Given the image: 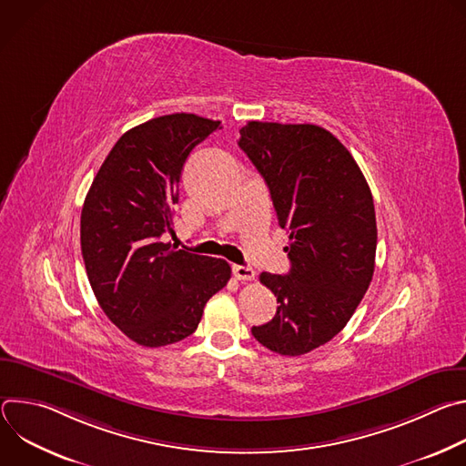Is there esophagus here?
<instances>
[{
    "mask_svg": "<svg viewBox=\"0 0 466 466\" xmlns=\"http://www.w3.org/2000/svg\"><path fill=\"white\" fill-rule=\"evenodd\" d=\"M232 273L238 280L241 282H248V280H254L256 277V271L252 268H248V265H234L232 268Z\"/></svg>",
    "mask_w": 466,
    "mask_h": 466,
    "instance_id": "34e87169",
    "label": "esophagus"
}]
</instances>
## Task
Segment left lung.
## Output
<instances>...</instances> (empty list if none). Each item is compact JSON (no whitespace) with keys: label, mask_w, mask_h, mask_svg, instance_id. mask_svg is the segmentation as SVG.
Returning a JSON list of instances; mask_svg holds the SVG:
<instances>
[{"label":"left lung","mask_w":466,"mask_h":466,"mask_svg":"<svg viewBox=\"0 0 466 466\" xmlns=\"http://www.w3.org/2000/svg\"><path fill=\"white\" fill-rule=\"evenodd\" d=\"M239 135L289 232V273L259 275L277 297V315L252 326V336L282 356L308 354L339 334L369 289L378 241L372 193L349 149L319 125L248 121Z\"/></svg>","instance_id":"left-lung-1"}]
</instances>
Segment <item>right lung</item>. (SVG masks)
Here are the masks:
<instances>
[{
    "label": "right lung",
    "mask_w": 466,
    "mask_h": 466,
    "mask_svg": "<svg viewBox=\"0 0 466 466\" xmlns=\"http://www.w3.org/2000/svg\"><path fill=\"white\" fill-rule=\"evenodd\" d=\"M221 121L167 114L127 130L99 167L81 212V250L105 315L149 349L186 339L212 295L230 280L221 258L175 250L182 167Z\"/></svg>",
    "instance_id": "right-lung-1"
}]
</instances>
